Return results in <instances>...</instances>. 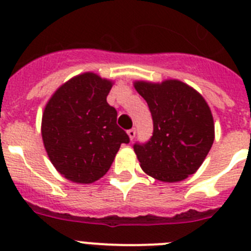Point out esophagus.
Wrapping results in <instances>:
<instances>
[{
  "instance_id": "34e87169",
  "label": "esophagus",
  "mask_w": 251,
  "mask_h": 251,
  "mask_svg": "<svg viewBox=\"0 0 251 251\" xmlns=\"http://www.w3.org/2000/svg\"><path fill=\"white\" fill-rule=\"evenodd\" d=\"M127 133H128V136H129L130 141H133V139H134V137H136V128H132V129L127 130Z\"/></svg>"
}]
</instances>
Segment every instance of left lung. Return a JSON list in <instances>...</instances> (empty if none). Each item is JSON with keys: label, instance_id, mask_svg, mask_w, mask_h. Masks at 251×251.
Here are the masks:
<instances>
[{"label": "left lung", "instance_id": "obj_1", "mask_svg": "<svg viewBox=\"0 0 251 251\" xmlns=\"http://www.w3.org/2000/svg\"><path fill=\"white\" fill-rule=\"evenodd\" d=\"M134 88L147 101L153 121L150 141L133 146L142 170L163 182H178L195 174L215 137L205 99L178 80L137 81Z\"/></svg>", "mask_w": 251, "mask_h": 251}]
</instances>
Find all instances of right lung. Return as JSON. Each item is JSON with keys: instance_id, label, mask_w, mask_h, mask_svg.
I'll use <instances>...</instances> for the list:
<instances>
[{"instance_id": "obj_1", "label": "right lung", "mask_w": 251, "mask_h": 251, "mask_svg": "<svg viewBox=\"0 0 251 251\" xmlns=\"http://www.w3.org/2000/svg\"><path fill=\"white\" fill-rule=\"evenodd\" d=\"M112 83L93 73L61 85L46 104L41 124L45 150L65 178L92 183L108 172L129 137L117 124V110L106 103Z\"/></svg>"}]
</instances>
